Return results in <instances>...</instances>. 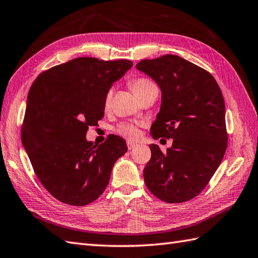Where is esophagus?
Returning <instances> with one entry per match:
<instances>
[{"label":"esophagus","mask_w":258,"mask_h":258,"mask_svg":"<svg viewBox=\"0 0 258 258\" xmlns=\"http://www.w3.org/2000/svg\"><path fill=\"white\" fill-rule=\"evenodd\" d=\"M136 145H138V144L133 143V142H127V147H128V150H133V149H135Z\"/></svg>","instance_id":"34e87169"}]
</instances>
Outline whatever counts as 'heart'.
<instances>
[{
    "mask_svg": "<svg viewBox=\"0 0 258 258\" xmlns=\"http://www.w3.org/2000/svg\"><path fill=\"white\" fill-rule=\"evenodd\" d=\"M130 86H131V89H132V91L134 92V94L138 96L141 94V93H143L145 90L150 89V87L155 86V85L150 80L144 79V78H139V79H134L131 81ZM111 96H112V92H108L105 96V105H108L109 104V101H111ZM115 131H116L119 135H122L125 139L131 140V141L138 139L139 134H140L138 126L134 124H130V123L119 124Z\"/></svg>",
    "mask_w": 258,
    "mask_h": 258,
    "instance_id": "b5f03b06",
    "label": "heart"
}]
</instances>
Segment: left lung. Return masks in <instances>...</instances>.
Segmentation results:
<instances>
[{"instance_id":"1","label":"left lung","mask_w":258,"mask_h":258,"mask_svg":"<svg viewBox=\"0 0 258 258\" xmlns=\"http://www.w3.org/2000/svg\"><path fill=\"white\" fill-rule=\"evenodd\" d=\"M136 69L162 92L161 108L152 124L153 139H173L165 153L151 144L144 180L153 195L183 203L204 189L227 147L225 103L215 79L173 54L143 59Z\"/></svg>"}]
</instances>
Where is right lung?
Segmentation results:
<instances>
[{"mask_svg":"<svg viewBox=\"0 0 258 258\" xmlns=\"http://www.w3.org/2000/svg\"><path fill=\"white\" fill-rule=\"evenodd\" d=\"M132 65L128 59L78 57L41 73L31 86L22 144L42 185L65 204L98 199L115 162L127 152L117 135L94 145L86 132L104 116L109 89Z\"/></svg>","mask_w":258,"mask_h":258,"instance_id":"add662e5","label":"right lung"}]
</instances>
